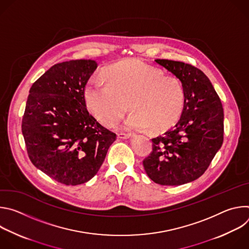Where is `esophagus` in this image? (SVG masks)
I'll return each mask as SVG.
<instances>
[{
    "label": "esophagus",
    "instance_id": "esophagus-1",
    "mask_svg": "<svg viewBox=\"0 0 249 249\" xmlns=\"http://www.w3.org/2000/svg\"><path fill=\"white\" fill-rule=\"evenodd\" d=\"M117 137H118L119 139H128V138L131 137V135L128 134V133H118V134H117Z\"/></svg>",
    "mask_w": 249,
    "mask_h": 249
}]
</instances>
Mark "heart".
Returning a JSON list of instances; mask_svg holds the SVG:
<instances>
[{"label": "heart", "instance_id": "heart-1", "mask_svg": "<svg viewBox=\"0 0 249 249\" xmlns=\"http://www.w3.org/2000/svg\"><path fill=\"white\" fill-rule=\"evenodd\" d=\"M162 75V71L139 59L113 64L104 71L108 84L99 79L87 83L86 107L101 124L112 127L129 104L133 111L125 122L127 129L164 130L181 115L184 90L176 78Z\"/></svg>", "mask_w": 249, "mask_h": 249}]
</instances>
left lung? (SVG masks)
Listing matches in <instances>:
<instances>
[{
	"instance_id": "left-lung-1",
	"label": "left lung",
	"mask_w": 249,
	"mask_h": 249,
	"mask_svg": "<svg viewBox=\"0 0 249 249\" xmlns=\"http://www.w3.org/2000/svg\"><path fill=\"white\" fill-rule=\"evenodd\" d=\"M181 82L184 105L180 119L153 138V151L143 160L150 178L160 185L191 182L207 170L224 141V110L208 77L184 62L157 59Z\"/></svg>"
}]
</instances>
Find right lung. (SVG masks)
Masks as SVG:
<instances>
[{
	"instance_id": "add662e5",
	"label": "right lung",
	"mask_w": 249,
	"mask_h": 249,
	"mask_svg": "<svg viewBox=\"0 0 249 249\" xmlns=\"http://www.w3.org/2000/svg\"><path fill=\"white\" fill-rule=\"evenodd\" d=\"M93 60L58 63L29 89L21 131L31 162L65 185L83 184L97 173L116 134L90 115L85 87Z\"/></svg>"
}]
</instances>
